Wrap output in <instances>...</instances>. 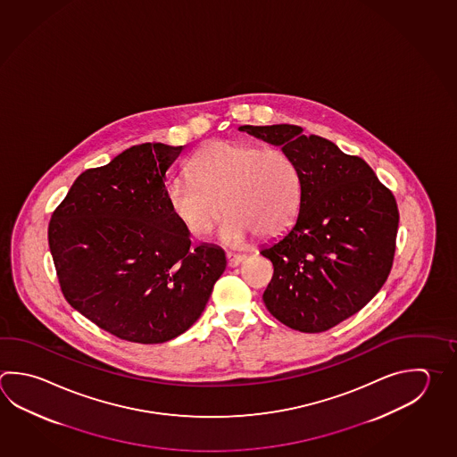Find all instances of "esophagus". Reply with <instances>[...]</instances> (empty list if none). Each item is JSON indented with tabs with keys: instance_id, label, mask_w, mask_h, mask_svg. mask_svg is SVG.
Here are the masks:
<instances>
[{
	"instance_id": "obj_1",
	"label": "esophagus",
	"mask_w": 457,
	"mask_h": 457,
	"mask_svg": "<svg viewBox=\"0 0 457 457\" xmlns=\"http://www.w3.org/2000/svg\"><path fill=\"white\" fill-rule=\"evenodd\" d=\"M244 255H239V253H233V252H228L226 253V260H228V267H237L239 263H242L244 262Z\"/></svg>"
}]
</instances>
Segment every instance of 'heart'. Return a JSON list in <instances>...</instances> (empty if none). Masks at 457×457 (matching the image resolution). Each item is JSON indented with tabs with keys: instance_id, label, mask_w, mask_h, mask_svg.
<instances>
[{
	"instance_id": "1",
	"label": "heart",
	"mask_w": 457,
	"mask_h": 457,
	"mask_svg": "<svg viewBox=\"0 0 457 457\" xmlns=\"http://www.w3.org/2000/svg\"><path fill=\"white\" fill-rule=\"evenodd\" d=\"M189 172L168 182L166 198L195 239L212 233L223 210L226 244H241L252 234L276 239L299 215L301 172L283 148L215 140L192 156Z\"/></svg>"
}]
</instances>
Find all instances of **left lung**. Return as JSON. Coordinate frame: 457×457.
<instances>
[{
  "label": "left lung",
  "instance_id": "8db88e82",
  "mask_svg": "<svg viewBox=\"0 0 457 457\" xmlns=\"http://www.w3.org/2000/svg\"><path fill=\"white\" fill-rule=\"evenodd\" d=\"M289 154L301 172L302 198L293 228L260 253L273 263L263 302L302 333H321L353 317L378 293L396 252L393 192L361 156L303 136L294 124L241 126Z\"/></svg>",
  "mask_w": 457,
  "mask_h": 457
}]
</instances>
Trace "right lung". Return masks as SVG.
<instances>
[{
    "label": "right lung",
    "instance_id": "right-lung-1",
    "mask_svg": "<svg viewBox=\"0 0 457 457\" xmlns=\"http://www.w3.org/2000/svg\"><path fill=\"white\" fill-rule=\"evenodd\" d=\"M181 152L140 144L87 170L48 226L64 299L130 343L158 345L187 331L226 268L220 247H190L168 205L164 174Z\"/></svg>",
    "mask_w": 457,
    "mask_h": 457
}]
</instances>
